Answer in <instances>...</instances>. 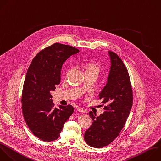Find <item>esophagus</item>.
I'll return each mask as SVG.
<instances>
[{
    "mask_svg": "<svg viewBox=\"0 0 161 161\" xmlns=\"http://www.w3.org/2000/svg\"><path fill=\"white\" fill-rule=\"evenodd\" d=\"M77 109V111H78L79 112H80V113H86V109H83V108H80V107H78Z\"/></svg>",
    "mask_w": 161,
    "mask_h": 161,
    "instance_id": "34e87169",
    "label": "esophagus"
}]
</instances>
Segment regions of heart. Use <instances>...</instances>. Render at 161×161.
Wrapping results in <instances>:
<instances>
[{
    "mask_svg": "<svg viewBox=\"0 0 161 161\" xmlns=\"http://www.w3.org/2000/svg\"><path fill=\"white\" fill-rule=\"evenodd\" d=\"M99 72V69L98 66L94 63H88L84 67V73H94L97 75Z\"/></svg>",
    "mask_w": 161,
    "mask_h": 161,
    "instance_id": "obj_1",
    "label": "heart"
}]
</instances>
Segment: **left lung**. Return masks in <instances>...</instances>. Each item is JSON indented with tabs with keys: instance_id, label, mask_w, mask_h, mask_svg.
<instances>
[{
	"instance_id": "8db88e82",
	"label": "left lung",
	"mask_w": 161,
	"mask_h": 161,
	"mask_svg": "<svg viewBox=\"0 0 161 161\" xmlns=\"http://www.w3.org/2000/svg\"><path fill=\"white\" fill-rule=\"evenodd\" d=\"M111 66L107 83L99 94L106 104L104 112L96 116L89 113L92 120L84 134L85 142L91 147L102 148L111 143L119 135L130 114L133 94L128 70L121 58L108 52Z\"/></svg>"
}]
</instances>
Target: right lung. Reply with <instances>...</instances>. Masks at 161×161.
<instances>
[{"mask_svg": "<svg viewBox=\"0 0 161 161\" xmlns=\"http://www.w3.org/2000/svg\"><path fill=\"white\" fill-rule=\"evenodd\" d=\"M78 52L73 47L55 43L40 52L28 68L22 92L23 114L31 131L43 141L58 138L74 112L70 104L54 108L50 92L60 83L63 64Z\"/></svg>", "mask_w": 161, "mask_h": 161, "instance_id": "add662e5", "label": "right lung"}]
</instances>
